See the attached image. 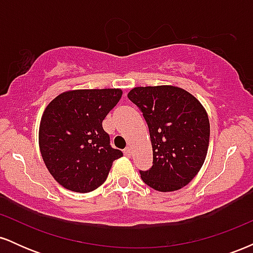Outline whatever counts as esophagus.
<instances>
[{
    "instance_id": "obj_1",
    "label": "esophagus",
    "mask_w": 253,
    "mask_h": 253,
    "mask_svg": "<svg viewBox=\"0 0 253 253\" xmlns=\"http://www.w3.org/2000/svg\"><path fill=\"white\" fill-rule=\"evenodd\" d=\"M124 155L126 157H130V149H129V147H126V149L124 150Z\"/></svg>"
}]
</instances>
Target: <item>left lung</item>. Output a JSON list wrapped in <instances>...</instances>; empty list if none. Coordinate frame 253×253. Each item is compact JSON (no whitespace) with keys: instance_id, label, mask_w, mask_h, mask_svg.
I'll list each match as a JSON object with an SVG mask.
<instances>
[{"instance_id":"obj_1","label":"left lung","mask_w":253,"mask_h":253,"mask_svg":"<svg viewBox=\"0 0 253 253\" xmlns=\"http://www.w3.org/2000/svg\"><path fill=\"white\" fill-rule=\"evenodd\" d=\"M127 97L140 109L149 127L152 167L139 170L152 189L175 191L201 169L210 144V120L202 104L172 85L138 86Z\"/></svg>"}]
</instances>
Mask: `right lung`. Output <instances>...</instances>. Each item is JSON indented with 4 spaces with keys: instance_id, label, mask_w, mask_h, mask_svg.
<instances>
[{
    "instance_id": "right-lung-1",
    "label": "right lung",
    "mask_w": 253,
    "mask_h": 253,
    "mask_svg": "<svg viewBox=\"0 0 253 253\" xmlns=\"http://www.w3.org/2000/svg\"><path fill=\"white\" fill-rule=\"evenodd\" d=\"M120 89H81L52 100L43 112L39 146L46 168L66 189L89 193L107 179L120 150L110 146L102 121L120 101Z\"/></svg>"
}]
</instances>
